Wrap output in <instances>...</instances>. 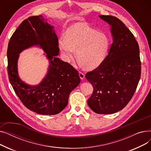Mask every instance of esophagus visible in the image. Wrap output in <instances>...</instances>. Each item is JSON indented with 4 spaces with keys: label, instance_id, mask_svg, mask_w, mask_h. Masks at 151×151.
I'll return each instance as SVG.
<instances>
[{
    "label": "esophagus",
    "instance_id": "esophagus-1",
    "mask_svg": "<svg viewBox=\"0 0 151 151\" xmlns=\"http://www.w3.org/2000/svg\"><path fill=\"white\" fill-rule=\"evenodd\" d=\"M79 75H80V78L81 79V80H83V79H84V77H85L84 73H83L82 71H79Z\"/></svg>",
    "mask_w": 151,
    "mask_h": 151
}]
</instances>
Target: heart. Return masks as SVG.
I'll return each instance as SVG.
<instances>
[{"label":"heart","instance_id":"obj_1","mask_svg":"<svg viewBox=\"0 0 151 151\" xmlns=\"http://www.w3.org/2000/svg\"><path fill=\"white\" fill-rule=\"evenodd\" d=\"M108 37L84 23L71 26L65 37L59 40V46L67 62L72 60L76 50L79 61L88 69L98 67L105 59L109 47Z\"/></svg>","mask_w":151,"mask_h":151}]
</instances>
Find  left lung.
<instances>
[{
  "mask_svg": "<svg viewBox=\"0 0 151 151\" xmlns=\"http://www.w3.org/2000/svg\"><path fill=\"white\" fill-rule=\"evenodd\" d=\"M99 17L111 26L113 42L104 61L85 76L93 88L89 106L97 114H108L129 104L139 81L141 64L139 46L131 31L113 16Z\"/></svg>",
  "mask_w": 151,
  "mask_h": 151,
  "instance_id": "left-lung-1",
  "label": "left lung"
}]
</instances>
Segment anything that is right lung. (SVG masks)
Returning a JSON list of instances; mask_svg holds the SVG:
<instances>
[{"label": "right lung", "instance_id": "obj_1", "mask_svg": "<svg viewBox=\"0 0 151 151\" xmlns=\"http://www.w3.org/2000/svg\"><path fill=\"white\" fill-rule=\"evenodd\" d=\"M39 45L47 53L50 65L43 81L31 86L19 79L17 60L23 49ZM58 38L53 27L42 15L24 20L10 38L7 49L8 75L13 88L22 104L40 114L54 115L68 104L70 92L80 83L78 71L68 62L60 60Z\"/></svg>", "mask_w": 151, "mask_h": 151}]
</instances>
